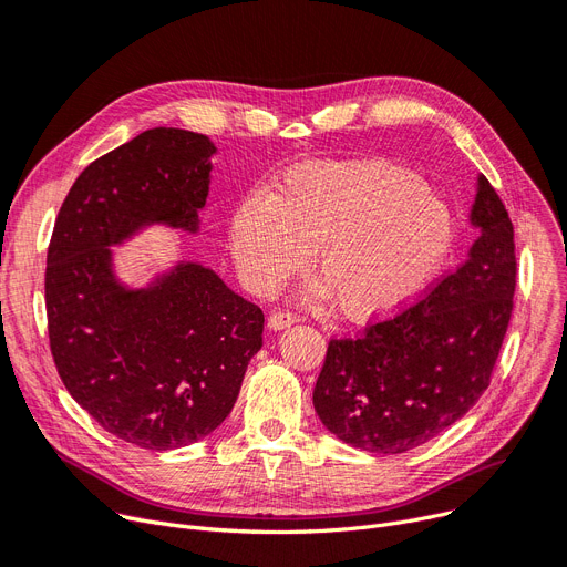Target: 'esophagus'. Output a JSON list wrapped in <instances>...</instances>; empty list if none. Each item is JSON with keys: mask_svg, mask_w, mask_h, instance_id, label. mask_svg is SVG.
<instances>
[{"mask_svg": "<svg viewBox=\"0 0 567 567\" xmlns=\"http://www.w3.org/2000/svg\"><path fill=\"white\" fill-rule=\"evenodd\" d=\"M300 318L295 316V313H290V311H275L272 316L267 318V326H269V330H284V328H290V326H295V322H298Z\"/></svg>", "mask_w": 567, "mask_h": 567, "instance_id": "obj_1", "label": "esophagus"}]
</instances>
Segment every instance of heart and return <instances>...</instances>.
Listing matches in <instances>:
<instances>
[{
	"label": "heart",
	"mask_w": 567,
	"mask_h": 567,
	"mask_svg": "<svg viewBox=\"0 0 567 567\" xmlns=\"http://www.w3.org/2000/svg\"><path fill=\"white\" fill-rule=\"evenodd\" d=\"M452 245V209L417 173L385 161L295 166L269 196L241 200L230 221V249L254 292L279 290L318 246L320 292L350 320L388 318L411 305Z\"/></svg>",
	"instance_id": "b5f03b06"
}]
</instances>
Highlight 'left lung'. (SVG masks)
<instances>
[{
    "mask_svg": "<svg viewBox=\"0 0 567 567\" xmlns=\"http://www.w3.org/2000/svg\"><path fill=\"white\" fill-rule=\"evenodd\" d=\"M468 258L390 318L330 339L313 409L337 439L409 452L454 424L492 383L517 286L515 228L487 177L471 212Z\"/></svg>",
    "mask_w": 567,
    "mask_h": 567,
    "instance_id": "left-lung-1",
    "label": "left lung"
}]
</instances>
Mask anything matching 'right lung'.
<instances>
[{
	"label": "right lung",
	"mask_w": 567,
	"mask_h": 567,
	"mask_svg": "<svg viewBox=\"0 0 567 567\" xmlns=\"http://www.w3.org/2000/svg\"><path fill=\"white\" fill-rule=\"evenodd\" d=\"M214 145L150 128L99 156L64 198L45 258L50 353L69 394L131 445L196 443L233 411L265 316L212 269L184 262L147 290L111 272V245L152 221L194 230Z\"/></svg>",
	"instance_id": "right-lung-1"
}]
</instances>
